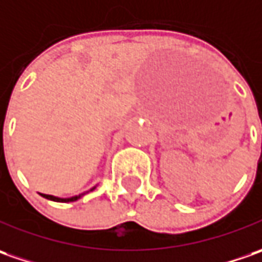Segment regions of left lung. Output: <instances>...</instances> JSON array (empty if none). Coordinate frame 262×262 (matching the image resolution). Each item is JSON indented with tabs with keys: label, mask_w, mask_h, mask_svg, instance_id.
<instances>
[{
	"label": "left lung",
	"mask_w": 262,
	"mask_h": 262,
	"mask_svg": "<svg viewBox=\"0 0 262 262\" xmlns=\"http://www.w3.org/2000/svg\"><path fill=\"white\" fill-rule=\"evenodd\" d=\"M261 155H262V154H261Z\"/></svg>",
	"instance_id": "1"
}]
</instances>
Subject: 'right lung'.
Returning <instances> with one entry per match:
<instances>
[{"label": "right lung", "mask_w": 262, "mask_h": 262, "mask_svg": "<svg viewBox=\"0 0 262 262\" xmlns=\"http://www.w3.org/2000/svg\"><path fill=\"white\" fill-rule=\"evenodd\" d=\"M95 190V187H93L90 191H93ZM90 191H85V193L82 194H78V195H72V197H67V199H62V197H56V195H50V194H40L41 197H45V199H48V200H52V202H59V203H69V202H77L78 199H81L82 195H85L86 193H90Z\"/></svg>", "instance_id": "1"}]
</instances>
